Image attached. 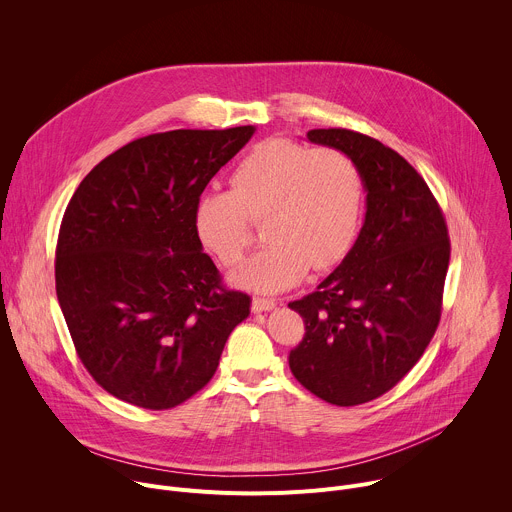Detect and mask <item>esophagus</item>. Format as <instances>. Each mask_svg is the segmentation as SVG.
<instances>
[{
  "label": "esophagus",
  "instance_id": "34e87169",
  "mask_svg": "<svg viewBox=\"0 0 512 512\" xmlns=\"http://www.w3.org/2000/svg\"><path fill=\"white\" fill-rule=\"evenodd\" d=\"M275 308V300L271 298H253V304H251V310L255 314H261V312H269Z\"/></svg>",
  "mask_w": 512,
  "mask_h": 512
}]
</instances>
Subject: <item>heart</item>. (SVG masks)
I'll return each mask as SVG.
<instances>
[{"label":"heart","instance_id":"obj_1","mask_svg":"<svg viewBox=\"0 0 512 512\" xmlns=\"http://www.w3.org/2000/svg\"><path fill=\"white\" fill-rule=\"evenodd\" d=\"M362 180L340 150L269 139L231 174V190H208L194 204L200 243L227 267L245 259L251 221L265 218L259 251L235 283L275 294L300 283L310 267L330 269L348 253L360 218Z\"/></svg>","mask_w":512,"mask_h":512}]
</instances>
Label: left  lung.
Listing matches in <instances>:
<instances>
[{"instance_id":"8db88e82","label":"left lung","mask_w":512,"mask_h":512,"mask_svg":"<svg viewBox=\"0 0 512 512\" xmlns=\"http://www.w3.org/2000/svg\"><path fill=\"white\" fill-rule=\"evenodd\" d=\"M306 137L354 162L367 214L342 263L314 294L289 304L306 324L289 369L316 397L352 407L393 389L433 338L450 263L448 227L425 180L381 141L350 129H312Z\"/></svg>"}]
</instances>
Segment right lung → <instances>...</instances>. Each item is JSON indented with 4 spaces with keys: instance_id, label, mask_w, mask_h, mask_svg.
Wrapping results in <instances>:
<instances>
[{
    "instance_id": "obj_1",
    "label": "right lung",
    "mask_w": 512,
    "mask_h": 512,
    "mask_svg": "<svg viewBox=\"0 0 512 512\" xmlns=\"http://www.w3.org/2000/svg\"><path fill=\"white\" fill-rule=\"evenodd\" d=\"M253 125L139 137L72 194L56 245V296L77 354L113 397L172 409L216 373L251 298L223 285L194 231L210 178Z\"/></svg>"
}]
</instances>
